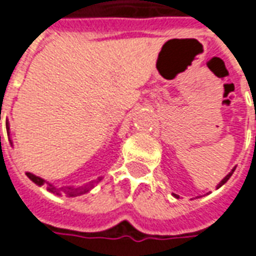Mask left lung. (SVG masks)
I'll use <instances>...</instances> for the list:
<instances>
[{
    "mask_svg": "<svg viewBox=\"0 0 256 256\" xmlns=\"http://www.w3.org/2000/svg\"><path fill=\"white\" fill-rule=\"evenodd\" d=\"M234 170H236V167H234V168H233V170H232V172H229V174H228V176H226V177L224 178V180H222V181H220V184H218V185H216V188H220V186H222V185H224V184L228 182V180H229V178L232 177V174H233V172H234ZM174 196H176V198H177V194H174Z\"/></svg>",
    "mask_w": 256,
    "mask_h": 256,
    "instance_id": "obj_1",
    "label": "left lung"
}]
</instances>
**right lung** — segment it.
Instances as JSON below:
<instances>
[{
  "instance_id": "add662e5",
  "label": "right lung",
  "mask_w": 256,
  "mask_h": 256,
  "mask_svg": "<svg viewBox=\"0 0 256 256\" xmlns=\"http://www.w3.org/2000/svg\"><path fill=\"white\" fill-rule=\"evenodd\" d=\"M6 130H8V137H9V123L6 122ZM10 141V140H9ZM10 144H12V141H10ZM26 176L30 178L32 182L38 185V186H41L44 184H46L48 185V190L49 192L54 193V194H58V196H62V194H67L70 198H75V196H80V194H84V193L90 192L92 189L94 188V185L100 182L102 178H97L94 181H92V182L86 184V185H82V186H54L53 184L46 182L44 178L41 177H36L34 174H31V172H26Z\"/></svg>"
}]
</instances>
